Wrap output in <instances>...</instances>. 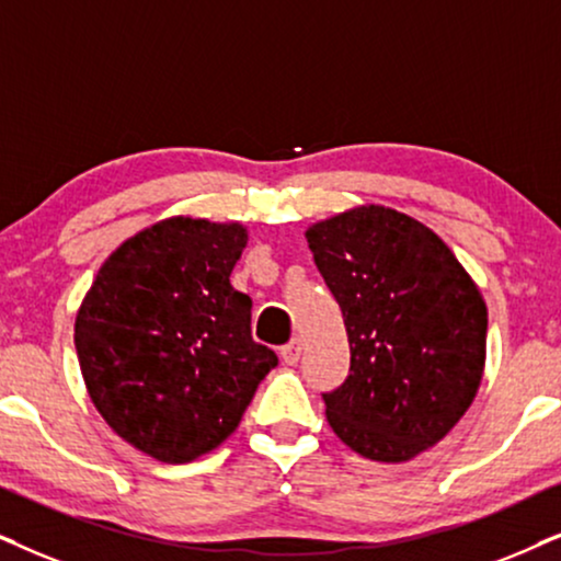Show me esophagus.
I'll list each match as a JSON object with an SVG mask.
<instances>
[{
	"instance_id": "esophagus-1",
	"label": "esophagus",
	"mask_w": 561,
	"mask_h": 561,
	"mask_svg": "<svg viewBox=\"0 0 561 561\" xmlns=\"http://www.w3.org/2000/svg\"><path fill=\"white\" fill-rule=\"evenodd\" d=\"M300 352H302L300 339H293V342L282 346V350H279V357L285 359V365H297V359H300Z\"/></svg>"
}]
</instances>
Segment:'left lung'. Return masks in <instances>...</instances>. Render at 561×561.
Returning <instances> with one entry per match:
<instances>
[{"instance_id":"left-lung-1","label":"left lung","mask_w":561,"mask_h":561,"mask_svg":"<svg viewBox=\"0 0 561 561\" xmlns=\"http://www.w3.org/2000/svg\"><path fill=\"white\" fill-rule=\"evenodd\" d=\"M342 308L350 375L323 393L354 453L401 463L471 407L486 357V305L448 245L396 209L367 204L305 232Z\"/></svg>"}]
</instances>
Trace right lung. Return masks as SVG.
Instances as JSON below:
<instances>
[{
    "mask_svg": "<svg viewBox=\"0 0 561 561\" xmlns=\"http://www.w3.org/2000/svg\"><path fill=\"white\" fill-rule=\"evenodd\" d=\"M243 225L170 217L118 245L84 295L75 346L111 430L162 463L215 450L276 354L251 336V297L230 285Z\"/></svg>",
    "mask_w": 561,
    "mask_h": 561,
    "instance_id": "right-lung-1",
    "label": "right lung"
}]
</instances>
